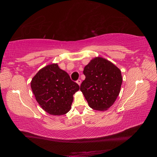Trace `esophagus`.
Wrapping results in <instances>:
<instances>
[{
	"mask_svg": "<svg viewBox=\"0 0 157 157\" xmlns=\"http://www.w3.org/2000/svg\"><path fill=\"white\" fill-rule=\"evenodd\" d=\"M77 83L79 85V86H80V84H81V80L80 79H78L77 81Z\"/></svg>",
	"mask_w": 157,
	"mask_h": 157,
	"instance_id": "1",
	"label": "esophagus"
}]
</instances>
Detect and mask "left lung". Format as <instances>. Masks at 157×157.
<instances>
[{
	"label": "left lung",
	"mask_w": 157,
	"mask_h": 157,
	"mask_svg": "<svg viewBox=\"0 0 157 157\" xmlns=\"http://www.w3.org/2000/svg\"><path fill=\"white\" fill-rule=\"evenodd\" d=\"M83 73L86 78L80 85V91L89 106L96 111L107 110L121 91V70L110 61L96 57L85 66Z\"/></svg>",
	"instance_id": "obj_1"
}]
</instances>
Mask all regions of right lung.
<instances>
[{
	"label": "right lung",
	"mask_w": 157,
	"mask_h": 157,
	"mask_svg": "<svg viewBox=\"0 0 157 157\" xmlns=\"http://www.w3.org/2000/svg\"><path fill=\"white\" fill-rule=\"evenodd\" d=\"M31 87L42 109L50 115L58 116L70 111L73 94L80 89L58 63L48 65L38 71L32 78Z\"/></svg>",
	"instance_id": "obj_1"
}]
</instances>
